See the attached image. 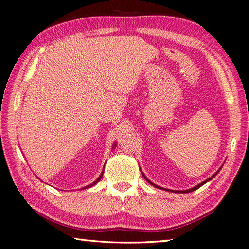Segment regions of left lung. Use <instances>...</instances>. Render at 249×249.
<instances>
[{
	"instance_id": "1",
	"label": "left lung",
	"mask_w": 249,
	"mask_h": 249,
	"mask_svg": "<svg viewBox=\"0 0 249 249\" xmlns=\"http://www.w3.org/2000/svg\"><path fill=\"white\" fill-rule=\"evenodd\" d=\"M220 170H221V168H220ZM220 170H218V171H220ZM218 171L217 172H215V174H214L212 177H211V178H209V179H206L205 181H203V182H201L200 184H197V185H196V187H193V188H191V189H188V190H184V191H178V190H169V189H165V188H161V187H158V185L157 184H155V183H153V182H151V181L150 180H148V179H147L146 178V177H145V175L144 174H142V177H144V178L146 179V181H148V182L151 184V185H154V187H156V188H158V189H162V190H166V191H171V192H175V193H189V192H192V191H196V189H199L200 187H202V185H203L204 183H206V182H208V181H210V180H212L213 178H214V177H215L217 174H218Z\"/></svg>"
}]
</instances>
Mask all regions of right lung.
Masks as SVG:
<instances>
[{"mask_svg": "<svg viewBox=\"0 0 249 249\" xmlns=\"http://www.w3.org/2000/svg\"><path fill=\"white\" fill-rule=\"evenodd\" d=\"M115 146H116V145L114 144V146H113V148H114V147H115ZM103 172H104V169H103V171H102V174H101V175H100V177H99V178H98V179H96V180L94 181V182H92L91 184H89V185H87V187H84L83 189H88V188H90V187H92V185H94L95 183H98V182H99V181L101 180V178H102V176H103Z\"/></svg>", "mask_w": 249, "mask_h": 249, "instance_id": "right-lung-1", "label": "right lung"}]
</instances>
